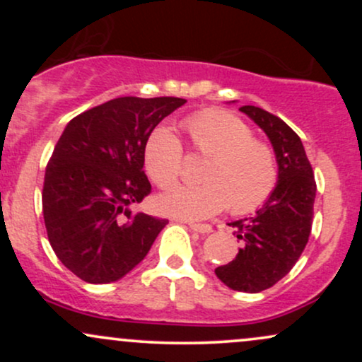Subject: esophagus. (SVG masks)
Instances as JSON below:
<instances>
[{
    "label": "esophagus",
    "mask_w": 362,
    "mask_h": 362,
    "mask_svg": "<svg viewBox=\"0 0 362 362\" xmlns=\"http://www.w3.org/2000/svg\"><path fill=\"white\" fill-rule=\"evenodd\" d=\"M189 226L192 228L194 231H197V233H202V235L211 233V231H213V228H211L209 224H197V223H190Z\"/></svg>",
    "instance_id": "esophagus-1"
}]
</instances>
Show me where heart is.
I'll list each match as a JSON object with an SVG mask.
<instances>
[{
    "instance_id": "1",
    "label": "heart",
    "mask_w": 362,
    "mask_h": 362,
    "mask_svg": "<svg viewBox=\"0 0 362 362\" xmlns=\"http://www.w3.org/2000/svg\"><path fill=\"white\" fill-rule=\"evenodd\" d=\"M192 153L207 156L199 185L173 187L160 195L163 213L187 219L214 216L224 207L231 214H248L267 202L277 184L272 148L253 138L242 119L224 110H202L182 122ZM144 167L161 189L172 187L184 167V148L167 127L149 134Z\"/></svg>"
}]
</instances>
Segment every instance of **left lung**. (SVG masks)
<instances>
[{"label": "left lung", "instance_id": "1", "mask_svg": "<svg viewBox=\"0 0 362 362\" xmlns=\"http://www.w3.org/2000/svg\"><path fill=\"white\" fill-rule=\"evenodd\" d=\"M271 141L277 161V184L271 197L250 218L230 223L243 247L216 276L233 291L260 293L294 267L305 250L317 195L313 170L300 136L271 112L240 107Z\"/></svg>", "mask_w": 362, "mask_h": 362}]
</instances>
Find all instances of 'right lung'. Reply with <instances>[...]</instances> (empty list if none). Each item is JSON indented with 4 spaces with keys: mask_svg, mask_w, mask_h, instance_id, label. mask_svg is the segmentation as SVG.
<instances>
[{
    "mask_svg": "<svg viewBox=\"0 0 362 362\" xmlns=\"http://www.w3.org/2000/svg\"><path fill=\"white\" fill-rule=\"evenodd\" d=\"M187 100L120 97L83 112L62 131L45 168L42 213L54 253L90 284L119 281L146 257L167 219L136 213L151 192L149 134Z\"/></svg>",
    "mask_w": 362,
    "mask_h": 362,
    "instance_id": "add662e5",
    "label": "right lung"
}]
</instances>
